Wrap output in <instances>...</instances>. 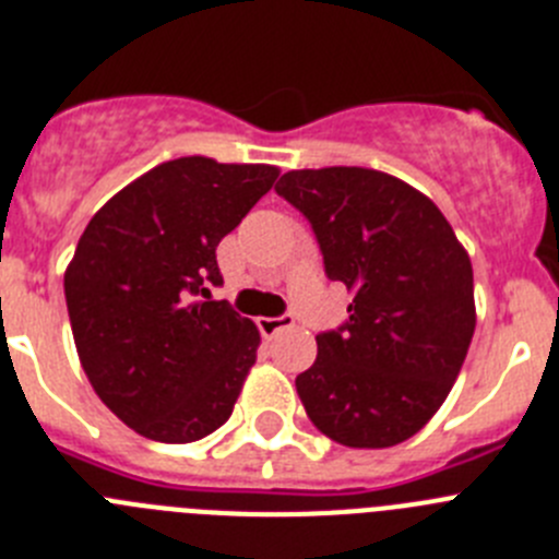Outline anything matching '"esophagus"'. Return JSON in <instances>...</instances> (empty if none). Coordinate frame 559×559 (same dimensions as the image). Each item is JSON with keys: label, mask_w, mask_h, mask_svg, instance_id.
Returning a JSON list of instances; mask_svg holds the SVG:
<instances>
[{"label": "esophagus", "mask_w": 559, "mask_h": 559, "mask_svg": "<svg viewBox=\"0 0 559 559\" xmlns=\"http://www.w3.org/2000/svg\"><path fill=\"white\" fill-rule=\"evenodd\" d=\"M294 324V316L290 313H283V316H263V319H257V328H260V333L269 338V335H276L280 330L290 328Z\"/></svg>", "instance_id": "esophagus-1"}]
</instances>
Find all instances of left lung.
Segmentation results:
<instances>
[{
    "label": "left lung",
    "instance_id": "8db88e82",
    "mask_svg": "<svg viewBox=\"0 0 559 559\" xmlns=\"http://www.w3.org/2000/svg\"><path fill=\"white\" fill-rule=\"evenodd\" d=\"M274 190L308 218L328 280L353 290L347 322L316 335L296 374L305 412L338 445H397L445 403L471 347V257L437 204L389 173L290 170Z\"/></svg>",
    "mask_w": 559,
    "mask_h": 559
}]
</instances>
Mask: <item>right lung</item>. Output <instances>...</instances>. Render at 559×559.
<instances>
[{
	"mask_svg": "<svg viewBox=\"0 0 559 559\" xmlns=\"http://www.w3.org/2000/svg\"><path fill=\"white\" fill-rule=\"evenodd\" d=\"M280 176L185 156L100 206L63 276L69 322L97 397L142 437L185 445L231 417L260 333L226 299L215 249Z\"/></svg>",
	"mask_w": 559,
	"mask_h": 559,
	"instance_id": "add662e5",
	"label": "right lung"
}]
</instances>
